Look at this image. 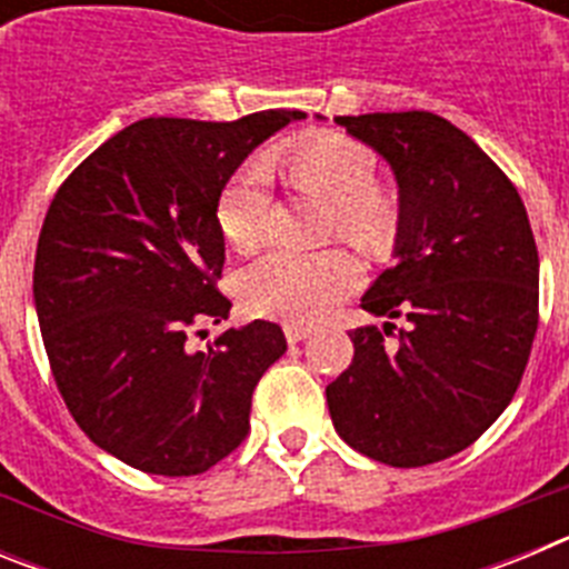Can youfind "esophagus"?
I'll return each mask as SVG.
<instances>
[{"label": "esophagus", "mask_w": 569, "mask_h": 569, "mask_svg": "<svg viewBox=\"0 0 569 569\" xmlns=\"http://www.w3.org/2000/svg\"><path fill=\"white\" fill-rule=\"evenodd\" d=\"M310 333H313V330L301 328V325H288V328H284V336H288L290 345H296V341H305Z\"/></svg>", "instance_id": "esophagus-1"}]
</instances>
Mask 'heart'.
Here are the masks:
<instances>
[{
    "instance_id": "1",
    "label": "heart",
    "mask_w": 569,
    "mask_h": 569,
    "mask_svg": "<svg viewBox=\"0 0 569 569\" xmlns=\"http://www.w3.org/2000/svg\"><path fill=\"white\" fill-rule=\"evenodd\" d=\"M268 168L279 170L293 190L328 202V233L361 253H381L399 228V199L376 179V156L367 144L341 133H313L293 148L268 153ZM216 222L236 250L256 248L270 222V199L259 168L230 176ZM356 284V268L341 250L276 248L250 261L236 290L244 310L288 325H313L345 299Z\"/></svg>"
}]
</instances>
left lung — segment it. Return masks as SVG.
<instances>
[{
	"label": "left lung",
	"instance_id": "obj_1",
	"mask_svg": "<svg viewBox=\"0 0 569 569\" xmlns=\"http://www.w3.org/2000/svg\"><path fill=\"white\" fill-rule=\"evenodd\" d=\"M336 122L399 182V261L361 308L410 325L350 333L330 419L367 459L433 465L470 447L519 390L539 330V250L519 190L456 124L430 110Z\"/></svg>",
	"mask_w": 569,
	"mask_h": 569
}]
</instances>
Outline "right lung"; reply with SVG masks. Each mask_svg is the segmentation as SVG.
I'll return each instance as SVG.
<instances>
[{"instance_id": "right-lung-1", "label": "right lung", "mask_w": 569, "mask_h": 569, "mask_svg": "<svg viewBox=\"0 0 569 569\" xmlns=\"http://www.w3.org/2000/svg\"><path fill=\"white\" fill-rule=\"evenodd\" d=\"M301 110L236 122L142 119L110 136L57 190L33 264L44 353L88 439L153 476H199L250 430L253 390L288 350L273 321L190 333L228 319L216 281V202L244 156Z\"/></svg>"}]
</instances>
